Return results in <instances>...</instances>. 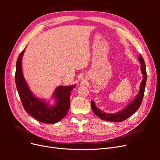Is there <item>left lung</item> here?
Returning a JSON list of instances; mask_svg holds the SVG:
<instances>
[{"label":"left lung","mask_w":160,"mask_h":160,"mask_svg":"<svg viewBox=\"0 0 160 160\" xmlns=\"http://www.w3.org/2000/svg\"><path fill=\"white\" fill-rule=\"evenodd\" d=\"M139 61L141 64V71L143 75V79L142 81L141 85H140V88L138 93L137 94L136 97L133 99L132 102H130L128 105H127L121 111H118L117 113H105L104 111H101L98 108L96 107L95 103L93 101H91V109L93 110L94 113L98 115V117L105 121H109V122H121L129 118L131 115H133L135 111H136L140 105L142 104L143 95H144V91L145 88H146V81H147V73H146V65H145L144 60L141 55H139L138 57Z\"/></svg>","instance_id":"1"}]
</instances>
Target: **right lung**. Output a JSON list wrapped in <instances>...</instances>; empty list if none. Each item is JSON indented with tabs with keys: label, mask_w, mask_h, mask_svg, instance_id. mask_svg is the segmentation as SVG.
<instances>
[{
	"label": "right lung",
	"mask_w": 160,
	"mask_h": 160,
	"mask_svg": "<svg viewBox=\"0 0 160 160\" xmlns=\"http://www.w3.org/2000/svg\"><path fill=\"white\" fill-rule=\"evenodd\" d=\"M24 49L19 55L16 64L15 82L17 89L27 112L32 118L44 123H55L60 122L68 112L70 107V93L76 85L58 86L52 98L54 103L51 105L45 99L38 98L32 93L23 75L22 58Z\"/></svg>",
	"instance_id": "right-lung-1"
}]
</instances>
